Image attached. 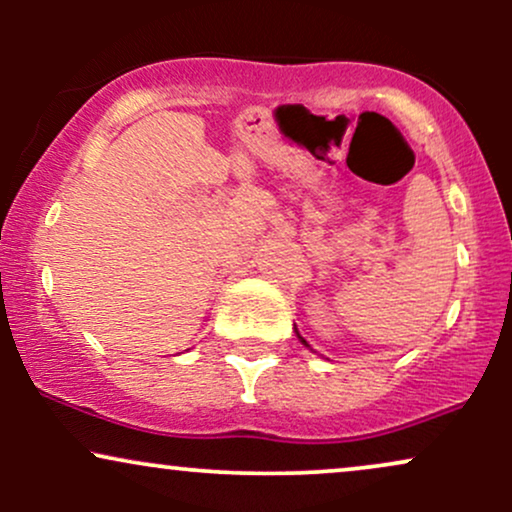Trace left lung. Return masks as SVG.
Listing matches in <instances>:
<instances>
[{
  "instance_id": "obj_1",
  "label": "left lung",
  "mask_w": 512,
  "mask_h": 512,
  "mask_svg": "<svg viewBox=\"0 0 512 512\" xmlns=\"http://www.w3.org/2000/svg\"><path fill=\"white\" fill-rule=\"evenodd\" d=\"M296 337H298V339H301V344H303V346H308V349H310V344H308V342H305V339L301 337V332H298V330H296ZM310 351H313V349H310Z\"/></svg>"
}]
</instances>
